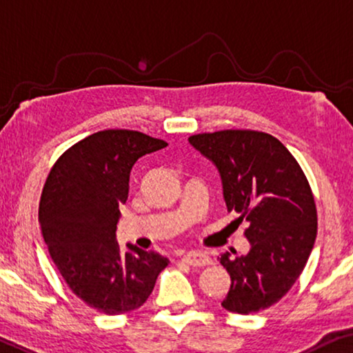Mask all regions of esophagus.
<instances>
[{
  "mask_svg": "<svg viewBox=\"0 0 353 353\" xmlns=\"http://www.w3.org/2000/svg\"><path fill=\"white\" fill-rule=\"evenodd\" d=\"M182 261L187 262V264L192 267H205V265H210L212 262L211 257L208 256L206 252H201V251L187 252V254H183Z\"/></svg>",
  "mask_w": 353,
  "mask_h": 353,
  "instance_id": "1",
  "label": "esophagus"
}]
</instances>
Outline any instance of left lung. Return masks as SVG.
I'll list each match as a JSON object with an SVG mask.
<instances>
[{
    "instance_id": "1",
    "label": "left lung",
    "mask_w": 353,
    "mask_h": 353,
    "mask_svg": "<svg viewBox=\"0 0 353 353\" xmlns=\"http://www.w3.org/2000/svg\"><path fill=\"white\" fill-rule=\"evenodd\" d=\"M188 142L219 171L227 210L250 224V252L219 257L232 280L222 307L241 315L269 309L291 290L314 250L316 208L309 181L270 134L225 129Z\"/></svg>"
}]
</instances>
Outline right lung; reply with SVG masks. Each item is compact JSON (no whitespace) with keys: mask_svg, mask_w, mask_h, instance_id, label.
<instances>
[{"mask_svg":"<svg viewBox=\"0 0 353 353\" xmlns=\"http://www.w3.org/2000/svg\"><path fill=\"white\" fill-rule=\"evenodd\" d=\"M166 145L139 131H99L62 153L44 183L38 216L49 254L79 299L107 315L139 309L170 264L129 243L123 252L117 241L134 163Z\"/></svg>","mask_w":353,"mask_h":353,"instance_id":"add662e5","label":"right lung"}]
</instances>
